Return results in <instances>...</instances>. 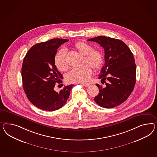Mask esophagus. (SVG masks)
Segmentation results:
<instances>
[{
  "instance_id": "esophagus-1",
  "label": "esophagus",
  "mask_w": 157,
  "mask_h": 157,
  "mask_svg": "<svg viewBox=\"0 0 157 157\" xmlns=\"http://www.w3.org/2000/svg\"><path fill=\"white\" fill-rule=\"evenodd\" d=\"M81 85L82 86H84V87H89V86H90V84H81Z\"/></svg>"
}]
</instances>
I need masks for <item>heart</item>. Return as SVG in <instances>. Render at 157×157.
<instances>
[{
    "instance_id": "heart-1",
    "label": "heart",
    "mask_w": 157,
    "mask_h": 157,
    "mask_svg": "<svg viewBox=\"0 0 157 157\" xmlns=\"http://www.w3.org/2000/svg\"><path fill=\"white\" fill-rule=\"evenodd\" d=\"M74 47L80 54L84 55L83 64H89L94 70L100 68L103 62V56L100 51L93 49L90 45L83 42H76ZM66 58V51L65 49L60 50L54 56L55 66L60 71L67 69L68 64ZM88 65L85 64L82 67L72 69L66 74L67 81L70 83H78L87 82L90 79L92 73L91 69Z\"/></svg>"
}]
</instances>
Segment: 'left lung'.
I'll return each mask as SVG.
<instances>
[{
    "mask_svg": "<svg viewBox=\"0 0 157 157\" xmlns=\"http://www.w3.org/2000/svg\"><path fill=\"white\" fill-rule=\"evenodd\" d=\"M104 48L105 63L99 78L106 86L97 84L99 93L95 102L104 108H113L124 102L132 94L136 82V65L132 51L121 40L105 36L88 39Z\"/></svg>",
    "mask_w": 157,
    "mask_h": 157,
    "instance_id": "8db88e82",
    "label": "left lung"
}]
</instances>
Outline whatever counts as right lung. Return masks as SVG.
I'll list each match as a JSON object with an SVG mask.
<instances>
[{
    "label": "right lung",
    "mask_w": 157,
    "mask_h": 157,
    "mask_svg": "<svg viewBox=\"0 0 157 157\" xmlns=\"http://www.w3.org/2000/svg\"><path fill=\"white\" fill-rule=\"evenodd\" d=\"M69 40L52 39L39 43L27 52L21 67L23 89L34 106L44 110H56L67 102L73 85L59 91L54 90L56 83H60L63 76L54 63L57 50Z\"/></svg>",
    "instance_id": "1"
}]
</instances>
